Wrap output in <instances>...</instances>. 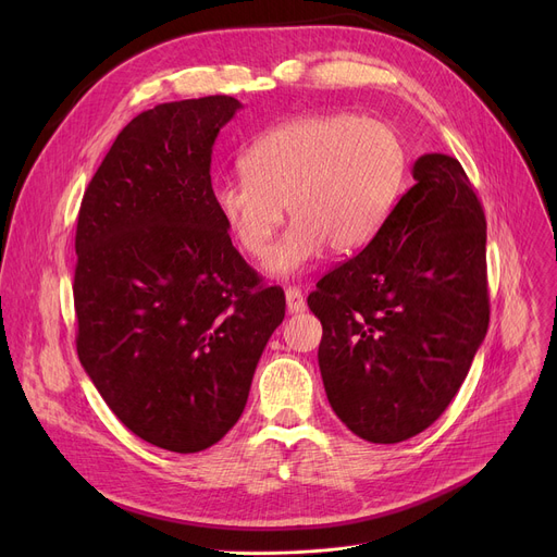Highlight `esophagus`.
Wrapping results in <instances>:
<instances>
[{"instance_id": "1", "label": "esophagus", "mask_w": 557, "mask_h": 557, "mask_svg": "<svg viewBox=\"0 0 557 557\" xmlns=\"http://www.w3.org/2000/svg\"><path fill=\"white\" fill-rule=\"evenodd\" d=\"M286 309L288 313H302L307 309V302L302 298V290L298 286H286Z\"/></svg>"}]
</instances>
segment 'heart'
I'll return each instance as SVG.
<instances>
[{"label": "heart", "mask_w": 557, "mask_h": 557, "mask_svg": "<svg viewBox=\"0 0 557 557\" xmlns=\"http://www.w3.org/2000/svg\"><path fill=\"white\" fill-rule=\"evenodd\" d=\"M239 164L242 178L214 185V208L234 244L261 257L284 205L294 223L271 248L267 271L294 275L325 246L352 252L372 242L406 185L408 151L386 122L311 114L259 135Z\"/></svg>", "instance_id": "heart-1"}]
</instances>
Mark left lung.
I'll use <instances>...</instances> for the list:
<instances>
[{"instance_id":"left-lung-1","label":"left lung","mask_w":557,"mask_h":557,"mask_svg":"<svg viewBox=\"0 0 557 557\" xmlns=\"http://www.w3.org/2000/svg\"><path fill=\"white\" fill-rule=\"evenodd\" d=\"M374 239L315 284L318 366L341 422L408 441L445 413L490 323L485 214L456 158L426 153Z\"/></svg>"}]
</instances>
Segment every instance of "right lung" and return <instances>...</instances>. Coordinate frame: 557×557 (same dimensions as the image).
Instances as JSON below:
<instances>
[{"mask_svg": "<svg viewBox=\"0 0 557 557\" xmlns=\"http://www.w3.org/2000/svg\"><path fill=\"white\" fill-rule=\"evenodd\" d=\"M242 103H160L116 135L76 223V352L110 411L175 454L237 424L284 320L212 200V146Z\"/></svg>", "mask_w": 557, "mask_h": 557, "instance_id": "add662e5", "label": "right lung"}]
</instances>
